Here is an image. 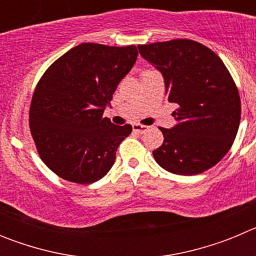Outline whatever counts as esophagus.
Wrapping results in <instances>:
<instances>
[{
	"label": "esophagus",
	"mask_w": 256,
	"mask_h": 256,
	"mask_svg": "<svg viewBox=\"0 0 256 256\" xmlns=\"http://www.w3.org/2000/svg\"><path fill=\"white\" fill-rule=\"evenodd\" d=\"M133 128V132H137V133H144L148 130V126H144V124H140V123H134L132 126Z\"/></svg>",
	"instance_id": "1"
}]
</instances>
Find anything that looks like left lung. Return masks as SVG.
<instances>
[{
    "instance_id": "8db88e82",
    "label": "left lung",
    "mask_w": 256,
    "mask_h": 256,
    "mask_svg": "<svg viewBox=\"0 0 256 256\" xmlns=\"http://www.w3.org/2000/svg\"><path fill=\"white\" fill-rule=\"evenodd\" d=\"M140 54L164 76L165 94L177 104V124L159 126L164 142L152 151L165 170L194 176L220 162L234 144L241 100L227 66L216 52L191 40L138 44Z\"/></svg>"
}]
</instances>
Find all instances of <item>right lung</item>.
<instances>
[{
	"instance_id": "obj_1",
	"label": "right lung",
	"mask_w": 256,
	"mask_h": 256,
	"mask_svg": "<svg viewBox=\"0 0 256 256\" xmlns=\"http://www.w3.org/2000/svg\"><path fill=\"white\" fill-rule=\"evenodd\" d=\"M138 55L126 47L82 44L52 62L37 83L29 128L42 162L56 176L90 184L110 170L132 126H114L104 108Z\"/></svg>"
}]
</instances>
